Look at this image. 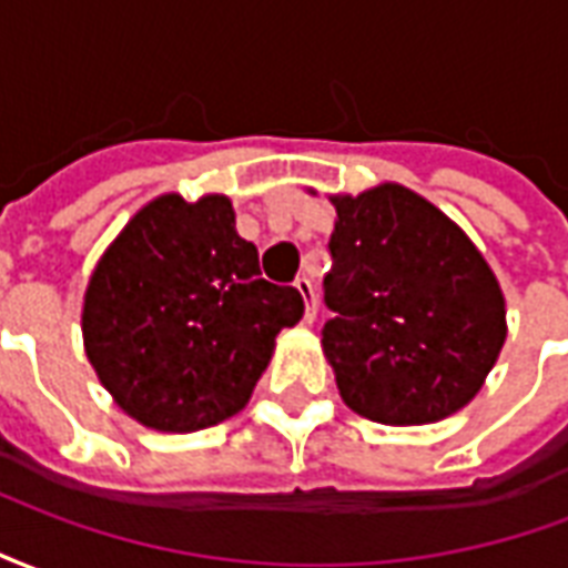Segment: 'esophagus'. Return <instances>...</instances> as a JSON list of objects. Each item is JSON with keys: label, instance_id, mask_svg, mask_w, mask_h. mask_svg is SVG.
Listing matches in <instances>:
<instances>
[{"label": "esophagus", "instance_id": "1", "mask_svg": "<svg viewBox=\"0 0 568 568\" xmlns=\"http://www.w3.org/2000/svg\"><path fill=\"white\" fill-rule=\"evenodd\" d=\"M295 288L304 297V322L316 320V292H313V283H310L307 276H297Z\"/></svg>", "mask_w": 568, "mask_h": 568}]
</instances>
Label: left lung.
<instances>
[{
	"label": "left lung",
	"instance_id": "left-lung-1",
	"mask_svg": "<svg viewBox=\"0 0 568 568\" xmlns=\"http://www.w3.org/2000/svg\"><path fill=\"white\" fill-rule=\"evenodd\" d=\"M332 320L322 346L362 417L423 426L484 386L505 344V297L484 255L428 200L402 185L334 197Z\"/></svg>",
	"mask_w": 568,
	"mask_h": 568
}]
</instances>
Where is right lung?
I'll return each mask as SVG.
<instances>
[{"mask_svg": "<svg viewBox=\"0 0 568 568\" xmlns=\"http://www.w3.org/2000/svg\"><path fill=\"white\" fill-rule=\"evenodd\" d=\"M304 316L292 285L261 280L222 194H163L109 246L84 295L81 332L118 407L161 432H197L243 410L273 341Z\"/></svg>", "mask_w": 568, "mask_h": 568, "instance_id": "add662e5", "label": "right lung"}]
</instances>
